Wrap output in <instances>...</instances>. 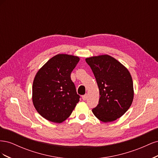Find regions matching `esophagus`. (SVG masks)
I'll return each mask as SVG.
<instances>
[{
	"label": "esophagus",
	"instance_id": "34e87169",
	"mask_svg": "<svg viewBox=\"0 0 158 158\" xmlns=\"http://www.w3.org/2000/svg\"><path fill=\"white\" fill-rule=\"evenodd\" d=\"M87 94H85V95H82V99L84 100V101H85V100H86V99H87Z\"/></svg>",
	"mask_w": 158,
	"mask_h": 158
}]
</instances>
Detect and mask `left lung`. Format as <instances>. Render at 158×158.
<instances>
[{
	"mask_svg": "<svg viewBox=\"0 0 158 158\" xmlns=\"http://www.w3.org/2000/svg\"><path fill=\"white\" fill-rule=\"evenodd\" d=\"M99 90V103L92 109L103 123L117 120L130 108L134 98L133 82L128 69L108 55L85 59Z\"/></svg>",
	"mask_w": 158,
	"mask_h": 158,
	"instance_id": "1",
	"label": "left lung"
}]
</instances>
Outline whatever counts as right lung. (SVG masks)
Listing matches in <instances>:
<instances>
[{
  "label": "right lung",
  "mask_w": 158,
  "mask_h": 158,
  "mask_svg": "<svg viewBox=\"0 0 158 158\" xmlns=\"http://www.w3.org/2000/svg\"><path fill=\"white\" fill-rule=\"evenodd\" d=\"M78 56L58 54L38 70L32 86V101L37 111L47 120L60 123L69 118L80 101L72 71Z\"/></svg>",
  "instance_id": "right-lung-1"
}]
</instances>
